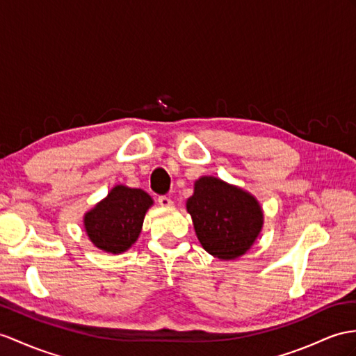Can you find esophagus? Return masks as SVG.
<instances>
[{"mask_svg": "<svg viewBox=\"0 0 356 356\" xmlns=\"http://www.w3.org/2000/svg\"><path fill=\"white\" fill-rule=\"evenodd\" d=\"M159 204H160L161 207H170L173 202H172V199H170L169 196L163 195V196H159Z\"/></svg>", "mask_w": 356, "mask_h": 356, "instance_id": "34e87169", "label": "esophagus"}]
</instances>
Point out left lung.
Here are the masks:
<instances>
[{
  "label": "left lung",
  "instance_id": "8db88e82",
  "mask_svg": "<svg viewBox=\"0 0 356 356\" xmlns=\"http://www.w3.org/2000/svg\"><path fill=\"white\" fill-rule=\"evenodd\" d=\"M187 211L202 248L220 259L243 255L263 227V211L257 199L213 177L196 181Z\"/></svg>",
  "mask_w": 356,
  "mask_h": 356
}]
</instances>
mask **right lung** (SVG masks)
Returning <instances> with one entry per match:
<instances>
[{"mask_svg": "<svg viewBox=\"0 0 356 356\" xmlns=\"http://www.w3.org/2000/svg\"><path fill=\"white\" fill-rule=\"evenodd\" d=\"M151 196L140 188L116 186L108 196L84 216V227L93 245L120 254L137 240Z\"/></svg>", "mask_w": 356, "mask_h": 356, "instance_id": "obj_1", "label": "right lung"}]
</instances>
